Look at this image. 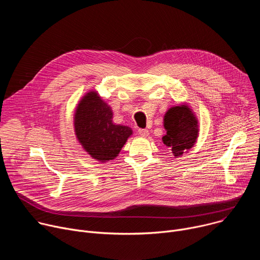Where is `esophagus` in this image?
Here are the masks:
<instances>
[{
	"label": "esophagus",
	"mask_w": 260,
	"mask_h": 260,
	"mask_svg": "<svg viewBox=\"0 0 260 260\" xmlns=\"http://www.w3.org/2000/svg\"><path fill=\"white\" fill-rule=\"evenodd\" d=\"M139 134H140L142 137H147L148 135H149V131L146 129V128H140V129H139Z\"/></svg>",
	"instance_id": "obj_1"
}]
</instances>
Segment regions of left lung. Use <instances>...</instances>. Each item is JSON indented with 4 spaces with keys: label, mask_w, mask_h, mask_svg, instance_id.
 I'll list each match as a JSON object with an SVG mask.
<instances>
[{
    "label": "left lung",
    "mask_w": 260,
    "mask_h": 260,
    "mask_svg": "<svg viewBox=\"0 0 260 260\" xmlns=\"http://www.w3.org/2000/svg\"><path fill=\"white\" fill-rule=\"evenodd\" d=\"M164 126L167 134L162 137V142L175 157L187 153L198 140L199 120L186 104L170 108L164 117Z\"/></svg>",
    "instance_id": "obj_1"
}]
</instances>
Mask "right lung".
Instances as JSON below:
<instances>
[{
    "mask_svg": "<svg viewBox=\"0 0 260 260\" xmlns=\"http://www.w3.org/2000/svg\"><path fill=\"white\" fill-rule=\"evenodd\" d=\"M112 119V109L95 90L82 96L74 114L77 140L87 154L101 162L116 158L133 135L131 127L115 124Z\"/></svg>",
    "mask_w": 260,
    "mask_h": 260,
    "instance_id": "add662e5",
    "label": "right lung"
}]
</instances>
